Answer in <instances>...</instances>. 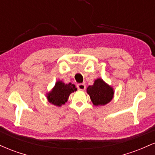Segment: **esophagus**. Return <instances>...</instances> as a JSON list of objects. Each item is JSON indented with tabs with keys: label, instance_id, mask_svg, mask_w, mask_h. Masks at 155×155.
<instances>
[{
	"label": "esophagus",
	"instance_id": "esophagus-1",
	"mask_svg": "<svg viewBox=\"0 0 155 155\" xmlns=\"http://www.w3.org/2000/svg\"><path fill=\"white\" fill-rule=\"evenodd\" d=\"M77 88L79 90H84L86 89V86H85L84 84H77Z\"/></svg>",
	"mask_w": 155,
	"mask_h": 155
}]
</instances>
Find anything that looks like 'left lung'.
<instances>
[{
	"mask_svg": "<svg viewBox=\"0 0 155 155\" xmlns=\"http://www.w3.org/2000/svg\"><path fill=\"white\" fill-rule=\"evenodd\" d=\"M87 92L95 106L107 104L112 100L114 94L113 88L100 78L96 79L93 84L88 87Z\"/></svg>",
	"mask_w": 155,
	"mask_h": 155,
	"instance_id": "left-lung-1",
	"label": "left lung"
}]
</instances>
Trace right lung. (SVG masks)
<instances>
[{"instance_id":"right-lung-1","label":"right lung","mask_w":155,"mask_h":155,"mask_svg":"<svg viewBox=\"0 0 155 155\" xmlns=\"http://www.w3.org/2000/svg\"><path fill=\"white\" fill-rule=\"evenodd\" d=\"M76 90L77 88L73 84H65L62 81H58L52 90L47 93L48 101L54 106H61L67 102L71 93Z\"/></svg>"}]
</instances>
